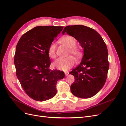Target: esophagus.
Returning <instances> with one entry per match:
<instances>
[{
    "label": "esophagus",
    "mask_w": 126,
    "mask_h": 126,
    "mask_svg": "<svg viewBox=\"0 0 126 126\" xmlns=\"http://www.w3.org/2000/svg\"><path fill=\"white\" fill-rule=\"evenodd\" d=\"M69 74V72H68V71H66V72H65V76H68V75Z\"/></svg>",
    "instance_id": "obj_1"
}]
</instances>
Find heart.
Instances as JSON below:
<instances>
[{
  "mask_svg": "<svg viewBox=\"0 0 126 126\" xmlns=\"http://www.w3.org/2000/svg\"><path fill=\"white\" fill-rule=\"evenodd\" d=\"M61 42L64 45L69 48V51L76 58H79L81 55V51L80 48L76 46L77 41L75 38L70 35H66L61 39ZM57 44L55 42H52L48 48V55L51 58L56 57ZM75 59L72 56H68L66 58H59L54 61L53 63V66L60 70L66 71L74 66Z\"/></svg>",
  "mask_w": 126,
  "mask_h": 126,
  "instance_id": "obj_1",
  "label": "heart"
}]
</instances>
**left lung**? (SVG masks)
<instances>
[{
	"mask_svg": "<svg viewBox=\"0 0 126 126\" xmlns=\"http://www.w3.org/2000/svg\"><path fill=\"white\" fill-rule=\"evenodd\" d=\"M65 32L79 42L84 53L80 64L69 73L75 77L71 92L79 98H91L102 88L107 79L109 63L106 44L96 31L83 25L67 26L62 34Z\"/></svg>",
	"mask_w": 126,
	"mask_h": 126,
	"instance_id": "left-lung-1",
	"label": "left lung"
}]
</instances>
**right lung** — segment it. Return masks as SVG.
<instances>
[{
	"label": "right lung",
	"mask_w": 126,
	"mask_h": 126,
	"mask_svg": "<svg viewBox=\"0 0 126 126\" xmlns=\"http://www.w3.org/2000/svg\"><path fill=\"white\" fill-rule=\"evenodd\" d=\"M62 26H37L21 36L16 45L14 64L16 76L30 97L38 101L57 94L56 84L64 72L51 70L48 48L63 30Z\"/></svg>",
	"instance_id": "add662e5"
}]
</instances>
